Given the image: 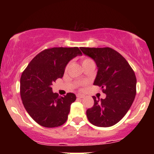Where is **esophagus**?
<instances>
[{"mask_svg": "<svg viewBox=\"0 0 154 154\" xmlns=\"http://www.w3.org/2000/svg\"><path fill=\"white\" fill-rule=\"evenodd\" d=\"M77 98H83L85 97V95H82V94H77Z\"/></svg>", "mask_w": 154, "mask_h": 154, "instance_id": "esophagus-1", "label": "esophagus"}]
</instances>
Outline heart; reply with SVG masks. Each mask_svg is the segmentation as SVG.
Here are the masks:
<instances>
[{"mask_svg":"<svg viewBox=\"0 0 154 154\" xmlns=\"http://www.w3.org/2000/svg\"><path fill=\"white\" fill-rule=\"evenodd\" d=\"M91 61V59H88V58H86V59H83V61H82V63H84V62H86V61Z\"/></svg>","mask_w":154,"mask_h":154,"instance_id":"heart-1","label":"heart"}]
</instances>
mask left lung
<instances>
[{"mask_svg":"<svg viewBox=\"0 0 154 154\" xmlns=\"http://www.w3.org/2000/svg\"><path fill=\"white\" fill-rule=\"evenodd\" d=\"M80 50L95 61L98 72L93 85L106 95L104 99L93 96L94 105L86 111L88 119L95 126H113L125 116L135 99V72L127 60L111 48L81 47Z\"/></svg>","mask_w":154,"mask_h":154,"instance_id":"obj_1","label":"left lung"}]
</instances>
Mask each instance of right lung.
I'll return each mask as SVG.
<instances>
[{
    "instance_id": "obj_1",
    "label": "right lung",
    "mask_w": 154,
    "mask_h": 154,
    "mask_svg": "<svg viewBox=\"0 0 154 154\" xmlns=\"http://www.w3.org/2000/svg\"><path fill=\"white\" fill-rule=\"evenodd\" d=\"M82 52L77 47L52 48L37 55L22 72L20 95L29 116L41 126L56 128L66 122L70 106L76 100L74 93L63 97L53 93L51 85L62 78L70 60Z\"/></svg>"
}]
</instances>
